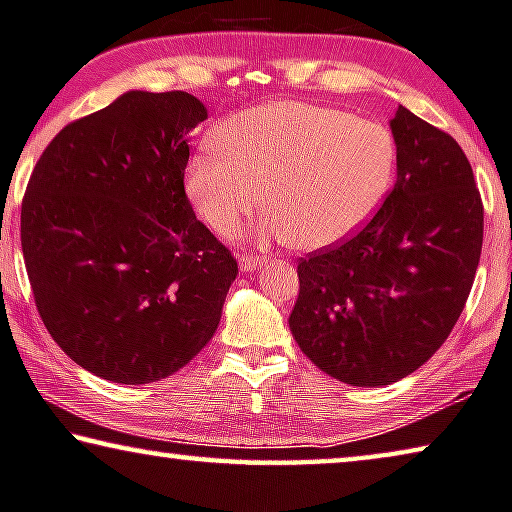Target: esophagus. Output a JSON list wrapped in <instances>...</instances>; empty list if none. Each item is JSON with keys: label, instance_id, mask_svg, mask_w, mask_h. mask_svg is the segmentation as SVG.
Instances as JSON below:
<instances>
[{"label": "esophagus", "instance_id": "obj_1", "mask_svg": "<svg viewBox=\"0 0 512 512\" xmlns=\"http://www.w3.org/2000/svg\"><path fill=\"white\" fill-rule=\"evenodd\" d=\"M262 264H264L262 257H250V255H241V257H239V269H241V273L257 271Z\"/></svg>", "mask_w": 512, "mask_h": 512}]
</instances>
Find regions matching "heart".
<instances>
[{"instance_id":"obj_1","label":"heart","mask_w":512,"mask_h":512,"mask_svg":"<svg viewBox=\"0 0 512 512\" xmlns=\"http://www.w3.org/2000/svg\"><path fill=\"white\" fill-rule=\"evenodd\" d=\"M195 154L186 188L213 232L232 236L262 207L264 234L317 250L361 230L393 183L398 147L384 124L299 101L225 119Z\"/></svg>"}]
</instances>
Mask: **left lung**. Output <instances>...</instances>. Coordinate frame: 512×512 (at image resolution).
Masks as SVG:
<instances>
[{
    "mask_svg": "<svg viewBox=\"0 0 512 512\" xmlns=\"http://www.w3.org/2000/svg\"><path fill=\"white\" fill-rule=\"evenodd\" d=\"M398 179L352 239L301 257L289 329L333 379L386 386L451 335L483 248V202L451 135L395 110Z\"/></svg>",
    "mask_w": 512,
    "mask_h": 512,
    "instance_id": "obj_1",
    "label": "left lung"
}]
</instances>
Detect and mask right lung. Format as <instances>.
Returning <instances> with one entry per match:
<instances>
[{"mask_svg": "<svg viewBox=\"0 0 512 512\" xmlns=\"http://www.w3.org/2000/svg\"><path fill=\"white\" fill-rule=\"evenodd\" d=\"M207 117L186 91H126L61 128L27 183L20 241L38 315L114 384L193 361L239 273L183 190L190 131Z\"/></svg>", "mask_w": 512, "mask_h": 512, "instance_id": "right-lung-1", "label": "right lung"}]
</instances>
